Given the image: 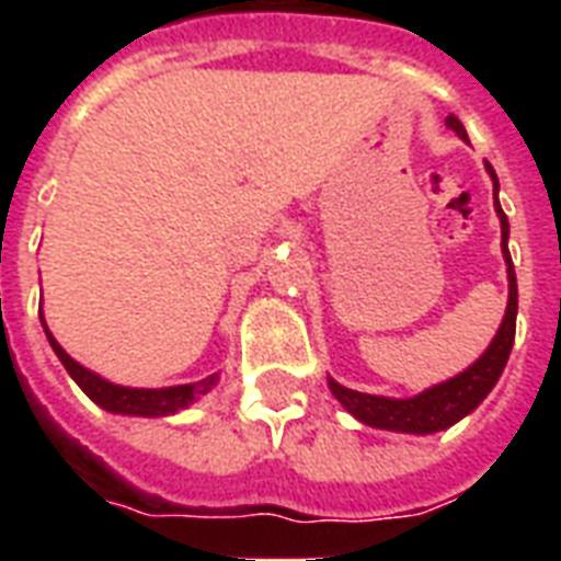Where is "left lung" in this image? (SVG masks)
<instances>
[{"mask_svg": "<svg viewBox=\"0 0 561 561\" xmlns=\"http://www.w3.org/2000/svg\"><path fill=\"white\" fill-rule=\"evenodd\" d=\"M445 125L451 127L457 136H466V127L454 116L445 118ZM492 180H495V211L501 218V244H504L506 273H510V302H506L504 323L497 329L495 341L489 343V350L474 360L466 373L445 383H436L431 390L419 392L413 399H383V396H367V392L350 390L343 383L329 378V387L337 396L343 408L350 410L352 416H358L364 425L383 427V431H401V434H434L443 427H451L454 422H460L466 413L478 408L480 401L486 399L489 390L495 387L501 373H504L510 352H513L515 341V314H518V285H515V267L510 259V220H506L501 203H497V178L495 169L486 165Z\"/></svg>", "mask_w": 561, "mask_h": 561, "instance_id": "left-lung-1", "label": "left lung"}]
</instances>
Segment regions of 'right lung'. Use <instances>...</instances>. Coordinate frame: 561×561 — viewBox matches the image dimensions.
<instances>
[{"mask_svg":"<svg viewBox=\"0 0 561 561\" xmlns=\"http://www.w3.org/2000/svg\"><path fill=\"white\" fill-rule=\"evenodd\" d=\"M48 343L51 350L60 358V364L66 367V373L72 375L78 387H81L87 396H90L95 404H101L110 413H130V416H165V413H178L180 408H188L197 396L215 387L218 375H209L197 383H183V387H165V390H134V387H118V383H110L104 378H99L90 369H83L78 360H72L60 350V343L51 337V332L46 329Z\"/></svg>","mask_w":561,"mask_h":561,"instance_id":"add662e5","label":"right lung"}]
</instances>
